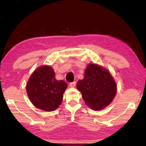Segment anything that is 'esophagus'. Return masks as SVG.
<instances>
[{
	"label": "esophagus",
	"instance_id": "34e87169",
	"mask_svg": "<svg viewBox=\"0 0 146 146\" xmlns=\"http://www.w3.org/2000/svg\"><path fill=\"white\" fill-rule=\"evenodd\" d=\"M76 83L75 81H74V82H73L70 83V86L71 88H74L76 86Z\"/></svg>",
	"mask_w": 146,
	"mask_h": 146
}]
</instances>
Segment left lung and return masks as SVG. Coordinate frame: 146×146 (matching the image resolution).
Wrapping results in <instances>:
<instances>
[{
	"label": "left lung",
	"instance_id": "1",
	"mask_svg": "<svg viewBox=\"0 0 146 146\" xmlns=\"http://www.w3.org/2000/svg\"><path fill=\"white\" fill-rule=\"evenodd\" d=\"M86 104L98 111L107 107L117 93V84L110 71L97 64H88L84 78L76 84Z\"/></svg>",
	"mask_w": 146,
	"mask_h": 146
}]
</instances>
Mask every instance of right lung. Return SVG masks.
<instances>
[{
    "label": "right lung",
    "instance_id": "obj_1",
    "mask_svg": "<svg viewBox=\"0 0 146 146\" xmlns=\"http://www.w3.org/2000/svg\"><path fill=\"white\" fill-rule=\"evenodd\" d=\"M55 71L49 66L38 68L32 73L26 85V91L32 104L45 111L57 109L68 87L63 80H57Z\"/></svg>",
    "mask_w": 146,
    "mask_h": 146
}]
</instances>
